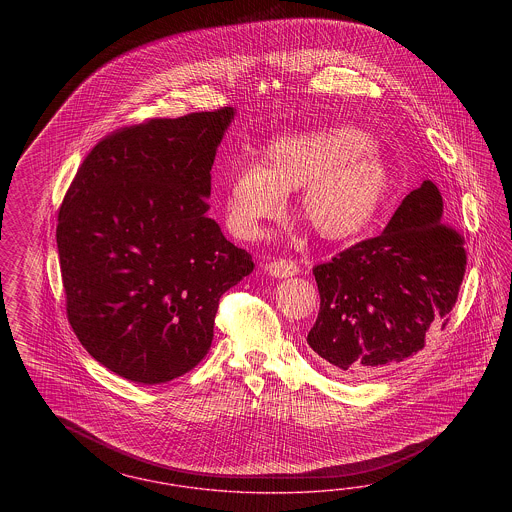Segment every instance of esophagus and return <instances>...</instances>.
Returning a JSON list of instances; mask_svg holds the SVG:
<instances>
[{
    "mask_svg": "<svg viewBox=\"0 0 512 512\" xmlns=\"http://www.w3.org/2000/svg\"><path fill=\"white\" fill-rule=\"evenodd\" d=\"M266 272L274 278H291L300 272V268L291 259H276V261L266 264Z\"/></svg>",
    "mask_w": 512,
    "mask_h": 512,
    "instance_id": "esophagus-1",
    "label": "esophagus"
}]
</instances>
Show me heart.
Segmentation results:
<instances>
[{"label": "heart", "instance_id": "1", "mask_svg": "<svg viewBox=\"0 0 512 512\" xmlns=\"http://www.w3.org/2000/svg\"><path fill=\"white\" fill-rule=\"evenodd\" d=\"M390 184L372 135L355 125L304 129L270 140L261 163L238 159L225 176L229 229L257 238L283 216L285 193L302 189L300 210L326 240H347L372 223Z\"/></svg>", "mask_w": 512, "mask_h": 512}]
</instances>
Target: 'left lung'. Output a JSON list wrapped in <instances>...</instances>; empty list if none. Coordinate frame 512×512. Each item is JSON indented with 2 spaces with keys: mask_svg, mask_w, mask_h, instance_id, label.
<instances>
[{
  "mask_svg": "<svg viewBox=\"0 0 512 512\" xmlns=\"http://www.w3.org/2000/svg\"><path fill=\"white\" fill-rule=\"evenodd\" d=\"M465 240L443 221L439 189H413L383 234L317 264L321 295L311 349L334 372L360 377L424 349L426 332L449 325L467 255Z\"/></svg>",
  "mask_w": 512,
  "mask_h": 512,
  "instance_id": "left-lung-1",
  "label": "left lung"
}]
</instances>
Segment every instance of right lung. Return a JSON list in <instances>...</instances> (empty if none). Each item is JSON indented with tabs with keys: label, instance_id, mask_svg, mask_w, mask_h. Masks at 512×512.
Returning <instances> with one entry per match:
<instances>
[{
	"label": "right lung",
	"instance_id": "add662e5",
	"mask_svg": "<svg viewBox=\"0 0 512 512\" xmlns=\"http://www.w3.org/2000/svg\"><path fill=\"white\" fill-rule=\"evenodd\" d=\"M231 107L120 127L86 155L58 214L65 311L110 372L159 385L191 372L214 338L219 298L253 261L210 208Z\"/></svg>",
	"mask_w": 512,
	"mask_h": 512
}]
</instances>
